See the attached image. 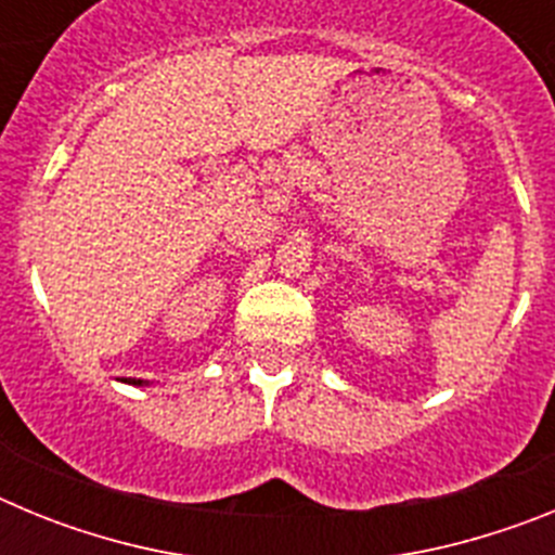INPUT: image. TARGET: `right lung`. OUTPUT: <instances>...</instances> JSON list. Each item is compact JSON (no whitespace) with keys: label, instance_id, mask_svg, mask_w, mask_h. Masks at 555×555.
Instances as JSON below:
<instances>
[{"label":"right lung","instance_id":"add662e5","mask_svg":"<svg viewBox=\"0 0 555 555\" xmlns=\"http://www.w3.org/2000/svg\"><path fill=\"white\" fill-rule=\"evenodd\" d=\"M125 384H132V386H144V380H139V377H130V380H125Z\"/></svg>","mask_w":555,"mask_h":555}]
</instances>
